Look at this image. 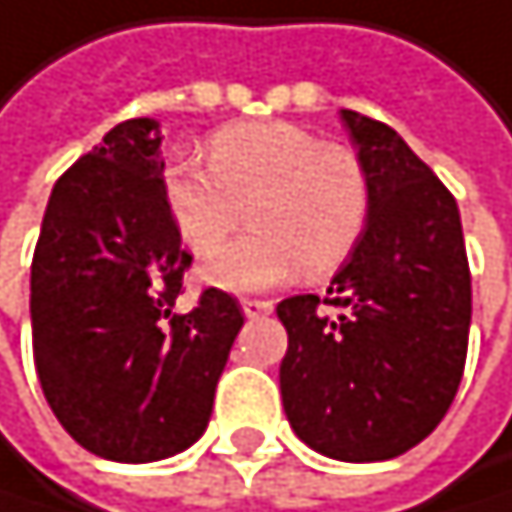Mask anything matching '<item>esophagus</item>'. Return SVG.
Returning <instances> with one entry per match:
<instances>
[{
    "label": "esophagus",
    "instance_id": "esophagus-1",
    "mask_svg": "<svg viewBox=\"0 0 512 512\" xmlns=\"http://www.w3.org/2000/svg\"><path fill=\"white\" fill-rule=\"evenodd\" d=\"M240 309L247 319H256V316H265V312H272V300H256V297H247L240 300Z\"/></svg>",
    "mask_w": 512,
    "mask_h": 512
}]
</instances>
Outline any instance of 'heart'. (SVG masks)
Wrapping results in <instances>:
<instances>
[{
  "label": "heart",
  "mask_w": 512,
  "mask_h": 512,
  "mask_svg": "<svg viewBox=\"0 0 512 512\" xmlns=\"http://www.w3.org/2000/svg\"><path fill=\"white\" fill-rule=\"evenodd\" d=\"M165 203L184 247L212 256L250 209L256 234L237 240L206 278L228 290H259L331 275L356 253L372 215V181L353 149L322 143L290 121L231 124L209 140V168L174 159Z\"/></svg>",
  "instance_id": "heart-1"
}]
</instances>
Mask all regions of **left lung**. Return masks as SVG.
I'll return each instance as SVG.
<instances>
[{
    "instance_id": "obj_1",
    "label": "left lung",
    "mask_w": 512,
    "mask_h": 512,
    "mask_svg": "<svg viewBox=\"0 0 512 512\" xmlns=\"http://www.w3.org/2000/svg\"><path fill=\"white\" fill-rule=\"evenodd\" d=\"M372 181V215L328 297H287L281 400L312 450L391 460L428 438L457 397L472 278L454 193L394 127L341 112Z\"/></svg>"
}]
</instances>
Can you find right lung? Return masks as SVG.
<instances>
[{
    "label": "right lung",
    "instance_id": "obj_1",
    "mask_svg": "<svg viewBox=\"0 0 512 512\" xmlns=\"http://www.w3.org/2000/svg\"><path fill=\"white\" fill-rule=\"evenodd\" d=\"M159 124H115L55 181L30 265L33 359L65 432L115 463L206 432L243 312L209 287L178 312L193 256L165 203Z\"/></svg>",
    "mask_w": 512,
    "mask_h": 512
}]
</instances>
